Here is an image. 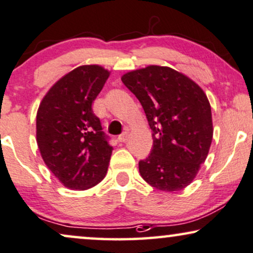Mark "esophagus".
<instances>
[{
	"instance_id": "esophagus-1",
	"label": "esophagus",
	"mask_w": 253,
	"mask_h": 253,
	"mask_svg": "<svg viewBox=\"0 0 253 253\" xmlns=\"http://www.w3.org/2000/svg\"><path fill=\"white\" fill-rule=\"evenodd\" d=\"M127 140H128V134H127V132H125L121 134V135L118 136V142L120 143H125Z\"/></svg>"
}]
</instances>
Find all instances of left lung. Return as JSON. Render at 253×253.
Here are the masks:
<instances>
[{
    "label": "left lung",
    "instance_id": "left-lung-1",
    "mask_svg": "<svg viewBox=\"0 0 253 253\" xmlns=\"http://www.w3.org/2000/svg\"><path fill=\"white\" fill-rule=\"evenodd\" d=\"M121 81L141 105L153 132V148L139 162L141 177L161 191L192 183L213 139L211 110L203 89L169 67L149 66Z\"/></svg>",
    "mask_w": 253,
    "mask_h": 253
}]
</instances>
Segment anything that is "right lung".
Wrapping results in <instances>:
<instances>
[{"instance_id": "right-lung-1", "label": "right lung", "mask_w": 253, "mask_h": 253, "mask_svg": "<svg viewBox=\"0 0 253 253\" xmlns=\"http://www.w3.org/2000/svg\"><path fill=\"white\" fill-rule=\"evenodd\" d=\"M110 73L81 66L59 80L37 113V143L52 173L70 190H87L107 172L113 147L92 103Z\"/></svg>"}]
</instances>
